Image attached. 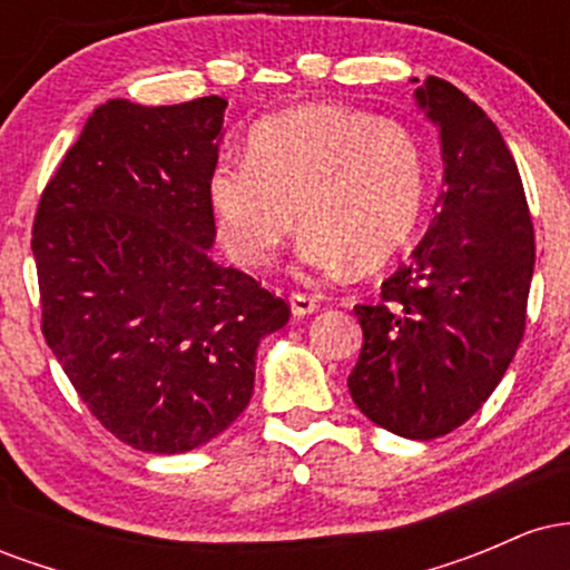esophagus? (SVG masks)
I'll return each instance as SVG.
<instances>
[{"label":"esophagus","mask_w":570,"mask_h":570,"mask_svg":"<svg viewBox=\"0 0 570 570\" xmlns=\"http://www.w3.org/2000/svg\"><path fill=\"white\" fill-rule=\"evenodd\" d=\"M289 303H292V313H294V316H307V313L318 311V297H316V294L292 292V294H289Z\"/></svg>","instance_id":"esophagus-1"}]
</instances>
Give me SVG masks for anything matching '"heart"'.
<instances>
[{"label":"heart","instance_id":"b5f03b06","mask_svg":"<svg viewBox=\"0 0 570 570\" xmlns=\"http://www.w3.org/2000/svg\"><path fill=\"white\" fill-rule=\"evenodd\" d=\"M206 187L235 263H271L299 217L297 252L307 267H381L421 219L426 155L402 122L311 104L259 120L248 130L246 158L214 160Z\"/></svg>","mask_w":570,"mask_h":570}]
</instances>
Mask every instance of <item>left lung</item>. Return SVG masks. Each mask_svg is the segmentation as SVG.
I'll use <instances>...</instances> for the list:
<instances>
[{"mask_svg":"<svg viewBox=\"0 0 570 570\" xmlns=\"http://www.w3.org/2000/svg\"><path fill=\"white\" fill-rule=\"evenodd\" d=\"M415 98L440 128L444 189L429 233L383 281L381 299L353 307L364 343L348 391L377 426L436 440L488 402L520 348L535 238L495 122L440 77Z\"/></svg>","mask_w":570,"mask_h":570,"instance_id":"obj_1","label":"left lung"}]
</instances>
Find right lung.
<instances>
[{"label": "right lung", "instance_id": "obj_1", "mask_svg": "<svg viewBox=\"0 0 570 570\" xmlns=\"http://www.w3.org/2000/svg\"><path fill=\"white\" fill-rule=\"evenodd\" d=\"M225 107L101 104L35 214L42 335L96 421L144 453H187L230 426L259 340L292 313L208 257Z\"/></svg>", "mask_w": 570, "mask_h": 570}]
</instances>
